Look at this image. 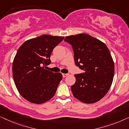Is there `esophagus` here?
<instances>
[{
	"mask_svg": "<svg viewBox=\"0 0 129 129\" xmlns=\"http://www.w3.org/2000/svg\"><path fill=\"white\" fill-rule=\"evenodd\" d=\"M68 74H62V77H64V78L66 77L67 76H68Z\"/></svg>",
	"mask_w": 129,
	"mask_h": 129,
	"instance_id": "34e87169",
	"label": "esophagus"
}]
</instances>
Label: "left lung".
<instances>
[{
    "mask_svg": "<svg viewBox=\"0 0 129 129\" xmlns=\"http://www.w3.org/2000/svg\"><path fill=\"white\" fill-rule=\"evenodd\" d=\"M64 41L72 46L75 65L84 72L75 74L71 88L74 96L93 103L105 96L113 82L115 65L106 44L87 34L67 36Z\"/></svg>",
    "mask_w": 129,
    "mask_h": 129,
    "instance_id": "8db88e82",
    "label": "left lung"
}]
</instances>
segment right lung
<instances>
[{
  "label": "right lung",
  "instance_id": "right-lung-1",
  "mask_svg": "<svg viewBox=\"0 0 129 129\" xmlns=\"http://www.w3.org/2000/svg\"><path fill=\"white\" fill-rule=\"evenodd\" d=\"M64 37L43 34L28 40L18 49L12 66L13 77L20 94L36 104L48 101L55 95L62 74L44 68L51 63L52 50Z\"/></svg>",
  "mask_w": 129,
  "mask_h": 129
}]
</instances>
